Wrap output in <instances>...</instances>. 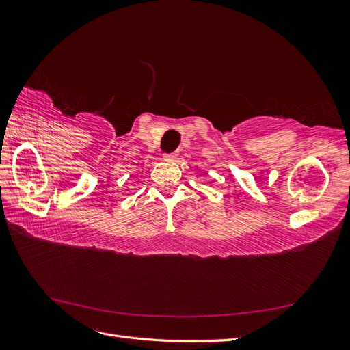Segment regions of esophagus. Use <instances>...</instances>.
Segmentation results:
<instances>
[{
	"mask_svg": "<svg viewBox=\"0 0 350 350\" xmlns=\"http://www.w3.org/2000/svg\"><path fill=\"white\" fill-rule=\"evenodd\" d=\"M176 157H178V153H169V154L163 156V159H165V161H167V162H175Z\"/></svg>",
	"mask_w": 350,
	"mask_h": 350,
	"instance_id": "obj_1",
	"label": "esophagus"
}]
</instances>
